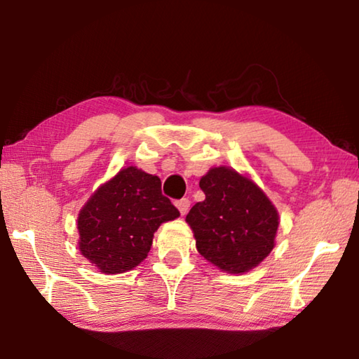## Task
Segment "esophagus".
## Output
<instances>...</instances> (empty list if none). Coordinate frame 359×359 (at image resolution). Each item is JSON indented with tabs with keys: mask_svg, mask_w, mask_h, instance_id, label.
<instances>
[{
	"mask_svg": "<svg viewBox=\"0 0 359 359\" xmlns=\"http://www.w3.org/2000/svg\"><path fill=\"white\" fill-rule=\"evenodd\" d=\"M175 205H177V209L180 210V214L185 215L187 212H188V209H190V199L182 198V199H179L177 203H175Z\"/></svg>",
	"mask_w": 359,
	"mask_h": 359,
	"instance_id": "1",
	"label": "esophagus"
}]
</instances>
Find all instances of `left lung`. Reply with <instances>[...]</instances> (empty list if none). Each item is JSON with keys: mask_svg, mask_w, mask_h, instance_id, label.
Masks as SVG:
<instances>
[{"mask_svg": "<svg viewBox=\"0 0 359 359\" xmlns=\"http://www.w3.org/2000/svg\"><path fill=\"white\" fill-rule=\"evenodd\" d=\"M205 199L188 212L196 248L229 274L258 266L274 248L278 214L264 191L233 168H212L199 180Z\"/></svg>", "mask_w": 359, "mask_h": 359, "instance_id": "obj_1", "label": "left lung"}]
</instances>
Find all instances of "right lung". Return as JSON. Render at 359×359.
<instances>
[{
	"mask_svg": "<svg viewBox=\"0 0 359 359\" xmlns=\"http://www.w3.org/2000/svg\"><path fill=\"white\" fill-rule=\"evenodd\" d=\"M179 215L156 175L125 168L79 212V250L102 274H121L147 258L158 226Z\"/></svg>",
	"mask_w": 359,
	"mask_h": 359,
	"instance_id": "1",
	"label": "right lung"
}]
</instances>
